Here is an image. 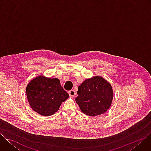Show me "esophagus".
<instances>
[{
    "instance_id": "34e87169",
    "label": "esophagus",
    "mask_w": 151,
    "mask_h": 151,
    "mask_svg": "<svg viewBox=\"0 0 151 151\" xmlns=\"http://www.w3.org/2000/svg\"><path fill=\"white\" fill-rule=\"evenodd\" d=\"M69 94L70 97H74L75 96V95H76V93H75V91L73 90H71L70 91H69Z\"/></svg>"
}]
</instances>
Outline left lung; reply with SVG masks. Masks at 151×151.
Listing matches in <instances>:
<instances>
[{
	"label": "left lung",
	"mask_w": 151,
	"mask_h": 151,
	"mask_svg": "<svg viewBox=\"0 0 151 151\" xmlns=\"http://www.w3.org/2000/svg\"><path fill=\"white\" fill-rule=\"evenodd\" d=\"M75 101L81 111L95 116L105 113L111 105L114 93L112 86L101 76L85 80L78 87Z\"/></svg>",
	"instance_id": "obj_1"
}]
</instances>
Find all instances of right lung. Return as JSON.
<instances>
[{"label": "right lung", "mask_w": 151, "mask_h": 151, "mask_svg": "<svg viewBox=\"0 0 151 151\" xmlns=\"http://www.w3.org/2000/svg\"><path fill=\"white\" fill-rule=\"evenodd\" d=\"M26 94L33 110L45 116L57 112L62 102L69 97L58 79L44 76H39L29 82Z\"/></svg>", "instance_id": "obj_1"}]
</instances>
